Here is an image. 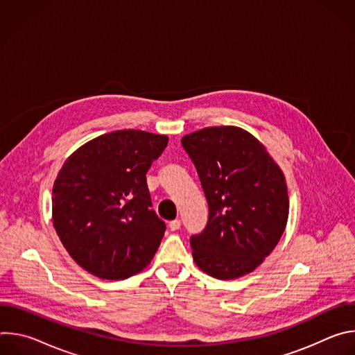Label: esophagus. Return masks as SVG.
Returning <instances> with one entry per match:
<instances>
[{"instance_id": "1", "label": "esophagus", "mask_w": 355, "mask_h": 355, "mask_svg": "<svg viewBox=\"0 0 355 355\" xmlns=\"http://www.w3.org/2000/svg\"><path fill=\"white\" fill-rule=\"evenodd\" d=\"M168 227H170V230H178L180 227H181V220L180 219H174V220H171L170 223H168Z\"/></svg>"}]
</instances>
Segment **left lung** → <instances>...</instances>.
<instances>
[{
  "instance_id": "obj_1",
  "label": "left lung",
  "mask_w": 355,
  "mask_h": 355,
  "mask_svg": "<svg viewBox=\"0 0 355 355\" xmlns=\"http://www.w3.org/2000/svg\"><path fill=\"white\" fill-rule=\"evenodd\" d=\"M181 143L209 207L207 227L191 237L195 264L218 279L254 271L286 226L289 198L281 168L241 128H205Z\"/></svg>"
}]
</instances>
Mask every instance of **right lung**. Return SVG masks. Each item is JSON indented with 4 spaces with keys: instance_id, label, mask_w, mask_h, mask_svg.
<instances>
[{
    "instance_id": "add662e5",
    "label": "right lung",
    "mask_w": 355,
    "mask_h": 355,
    "mask_svg": "<svg viewBox=\"0 0 355 355\" xmlns=\"http://www.w3.org/2000/svg\"><path fill=\"white\" fill-rule=\"evenodd\" d=\"M167 143L166 135L116 130L87 141L64 162L52 192L53 226L89 274L125 279L155 257L166 223L151 209L146 174Z\"/></svg>"
}]
</instances>
